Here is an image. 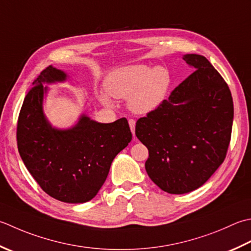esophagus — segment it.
Returning <instances> with one entry per match:
<instances>
[{"label":"esophagus","mask_w":251,"mask_h":251,"mask_svg":"<svg viewBox=\"0 0 251 251\" xmlns=\"http://www.w3.org/2000/svg\"><path fill=\"white\" fill-rule=\"evenodd\" d=\"M128 123H129V127H130V130H131V132H132V135L135 136V126H136V121L130 119V120L128 121Z\"/></svg>","instance_id":"34e87169"}]
</instances>
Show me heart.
I'll return each instance as SVG.
<instances>
[{
    "label": "heart",
    "instance_id": "1",
    "mask_svg": "<svg viewBox=\"0 0 251 251\" xmlns=\"http://www.w3.org/2000/svg\"><path fill=\"white\" fill-rule=\"evenodd\" d=\"M170 85L171 76L165 67L134 64L111 72L104 81L108 93L100 92L98 97L105 105H112L110 95L115 99H128L132 112L147 115L165 101Z\"/></svg>",
    "mask_w": 251,
    "mask_h": 251
}]
</instances>
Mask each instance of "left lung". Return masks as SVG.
I'll return each mask as SVG.
<instances>
[{
	"instance_id": "8db88e82",
	"label": "left lung",
	"mask_w": 251,
	"mask_h": 251,
	"mask_svg": "<svg viewBox=\"0 0 251 251\" xmlns=\"http://www.w3.org/2000/svg\"><path fill=\"white\" fill-rule=\"evenodd\" d=\"M183 58L196 71L136 123L137 138L149 150L147 173L174 195L199 188L223 163L234 117L233 98L219 72L199 54Z\"/></svg>"
}]
</instances>
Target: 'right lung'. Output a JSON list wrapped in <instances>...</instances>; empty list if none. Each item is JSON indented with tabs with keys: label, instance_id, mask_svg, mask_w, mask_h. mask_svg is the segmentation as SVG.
<instances>
[{
	"label": "right lung",
	"instance_id": "1",
	"mask_svg": "<svg viewBox=\"0 0 251 251\" xmlns=\"http://www.w3.org/2000/svg\"><path fill=\"white\" fill-rule=\"evenodd\" d=\"M67 75L49 66L25 97L17 122V146L29 173L43 191L63 202L83 203L100 190L115 156L131 140L123 117L109 124L85 114L68 129H57L43 113V83L65 81Z\"/></svg>",
	"mask_w": 251,
	"mask_h": 251
}]
</instances>
